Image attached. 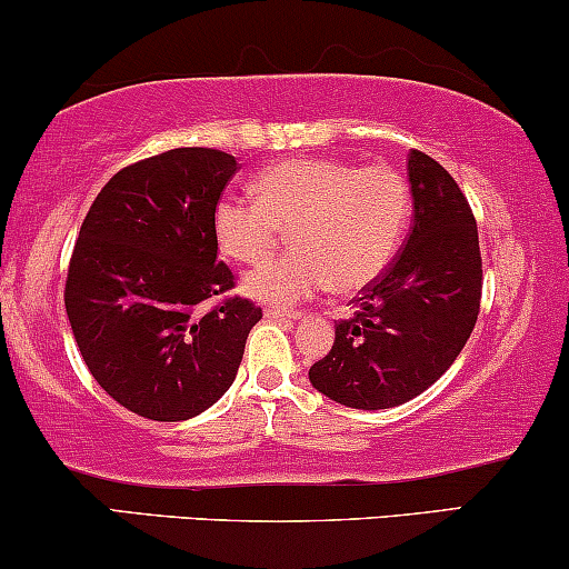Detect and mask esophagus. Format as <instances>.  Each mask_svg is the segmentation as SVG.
I'll return each mask as SVG.
<instances>
[{
  "instance_id": "34e87169",
  "label": "esophagus",
  "mask_w": 569,
  "mask_h": 569,
  "mask_svg": "<svg viewBox=\"0 0 569 569\" xmlns=\"http://www.w3.org/2000/svg\"><path fill=\"white\" fill-rule=\"evenodd\" d=\"M263 317L269 321H298L300 313L298 311H282V308H266Z\"/></svg>"
}]
</instances>
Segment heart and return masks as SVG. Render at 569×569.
I'll use <instances>...</instances> for the list:
<instances>
[{"label": "heart", "mask_w": 569, "mask_h": 569, "mask_svg": "<svg viewBox=\"0 0 569 569\" xmlns=\"http://www.w3.org/2000/svg\"><path fill=\"white\" fill-rule=\"evenodd\" d=\"M256 200L227 194L213 208V237L223 256L256 263L292 231L290 256L244 273L242 290L258 303L292 306L325 287L359 292L396 256L411 213L409 184L396 168H356L303 158L258 173Z\"/></svg>", "instance_id": "heart-1"}]
</instances>
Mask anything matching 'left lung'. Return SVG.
<instances>
[{
    "mask_svg": "<svg viewBox=\"0 0 569 569\" xmlns=\"http://www.w3.org/2000/svg\"><path fill=\"white\" fill-rule=\"evenodd\" d=\"M413 223L390 269L359 298L353 319L335 327V346L308 369L329 401L392 409L456 361L480 313L478 223L459 184L438 160L409 152Z\"/></svg>",
    "mask_w": 569,
    "mask_h": 569,
    "instance_id": "left-lung-1",
    "label": "left lung"
}]
</instances>
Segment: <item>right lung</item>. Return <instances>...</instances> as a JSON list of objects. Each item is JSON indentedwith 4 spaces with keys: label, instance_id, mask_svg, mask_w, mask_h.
Listing matches in <instances>:
<instances>
[{
    "label": "right lung",
    "instance_id": "right-lung-1",
    "mask_svg": "<svg viewBox=\"0 0 569 569\" xmlns=\"http://www.w3.org/2000/svg\"><path fill=\"white\" fill-rule=\"evenodd\" d=\"M234 156L177 147L118 171L91 202L70 258L66 311L100 388L123 409L181 422L231 388L261 308L229 298L213 208Z\"/></svg>",
    "mask_w": 569,
    "mask_h": 569
}]
</instances>
